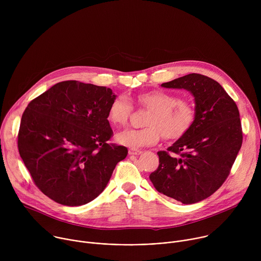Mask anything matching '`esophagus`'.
Here are the masks:
<instances>
[{
	"mask_svg": "<svg viewBox=\"0 0 261 261\" xmlns=\"http://www.w3.org/2000/svg\"><path fill=\"white\" fill-rule=\"evenodd\" d=\"M128 153H129V155H134V156H138V155L142 154V152L140 150H137V148H130Z\"/></svg>",
	"mask_w": 261,
	"mask_h": 261,
	"instance_id": "obj_1",
	"label": "esophagus"
}]
</instances>
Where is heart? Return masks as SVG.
Instances as JSON below:
<instances>
[{
	"label": "heart",
	"mask_w": 261,
	"mask_h": 261,
	"mask_svg": "<svg viewBox=\"0 0 261 261\" xmlns=\"http://www.w3.org/2000/svg\"><path fill=\"white\" fill-rule=\"evenodd\" d=\"M139 105L148 108L141 129H127L120 132L116 139L132 148L152 145L158 142L160 135L165 139H175L187 131L194 120V108L188 101L178 99L174 94L165 91H151L137 96ZM132 111L128 96L120 95L111 101L108 108V120L117 127L125 126Z\"/></svg>",
	"instance_id": "obj_1"
}]
</instances>
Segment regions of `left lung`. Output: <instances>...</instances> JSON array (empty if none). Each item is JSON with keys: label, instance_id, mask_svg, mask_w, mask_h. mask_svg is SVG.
<instances>
[{"label": "left lung", "instance_id": "8db88e82", "mask_svg": "<svg viewBox=\"0 0 261 261\" xmlns=\"http://www.w3.org/2000/svg\"><path fill=\"white\" fill-rule=\"evenodd\" d=\"M161 87L190 92L195 113L190 128L168 152L157 153L159 166L150 179L158 192L184 204L196 203L221 187L241 150L239 109L219 83L201 74H188Z\"/></svg>", "mask_w": 261, "mask_h": 261}]
</instances>
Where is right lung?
Instances as JSON below:
<instances>
[{
  "label": "right lung",
  "instance_id": "1",
  "mask_svg": "<svg viewBox=\"0 0 261 261\" xmlns=\"http://www.w3.org/2000/svg\"><path fill=\"white\" fill-rule=\"evenodd\" d=\"M113 90L77 81L59 83L32 100L21 117L19 155L34 182L54 201L79 206L105 189L127 147L113 135Z\"/></svg>",
  "mask_w": 261,
  "mask_h": 261
}]
</instances>
